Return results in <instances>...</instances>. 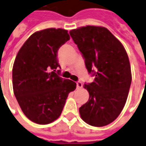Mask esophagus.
Instances as JSON below:
<instances>
[{
  "mask_svg": "<svg viewBox=\"0 0 146 146\" xmlns=\"http://www.w3.org/2000/svg\"><path fill=\"white\" fill-rule=\"evenodd\" d=\"M76 85H77V88H82V82H76Z\"/></svg>",
  "mask_w": 146,
  "mask_h": 146,
  "instance_id": "esophagus-1",
  "label": "esophagus"
}]
</instances>
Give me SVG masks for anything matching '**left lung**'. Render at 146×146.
<instances>
[{
  "mask_svg": "<svg viewBox=\"0 0 146 146\" xmlns=\"http://www.w3.org/2000/svg\"><path fill=\"white\" fill-rule=\"evenodd\" d=\"M85 58L94 82L85 84L89 99L79 108L86 123L102 127L115 121L125 105L131 82V66L122 44L105 27L91 26L70 31Z\"/></svg>",
  "mask_w": 146,
  "mask_h": 146,
  "instance_id": "8db88e82",
  "label": "left lung"
}]
</instances>
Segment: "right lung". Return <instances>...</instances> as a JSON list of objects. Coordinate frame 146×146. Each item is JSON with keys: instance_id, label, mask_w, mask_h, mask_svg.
Returning a JSON list of instances; mask_svg holds the SVG:
<instances>
[{"instance_id": "obj_1", "label": "right lung", "mask_w": 146, "mask_h": 146, "mask_svg": "<svg viewBox=\"0 0 146 146\" xmlns=\"http://www.w3.org/2000/svg\"><path fill=\"white\" fill-rule=\"evenodd\" d=\"M70 39L68 31L48 28L36 31L20 48L15 58L13 90L27 119L40 125L58 119L68 94L76 83L57 74V53ZM58 72H60L58 70Z\"/></svg>"}]
</instances>
